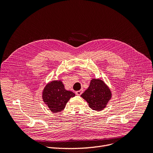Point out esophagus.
<instances>
[{
    "instance_id": "34e87169",
    "label": "esophagus",
    "mask_w": 153,
    "mask_h": 153,
    "mask_svg": "<svg viewBox=\"0 0 153 153\" xmlns=\"http://www.w3.org/2000/svg\"><path fill=\"white\" fill-rule=\"evenodd\" d=\"M82 93H83V90H79V91H76V95H78V96H80Z\"/></svg>"
}]
</instances>
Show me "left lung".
Wrapping results in <instances>:
<instances>
[{
    "label": "left lung",
    "instance_id": "left-lung-1",
    "mask_svg": "<svg viewBox=\"0 0 153 153\" xmlns=\"http://www.w3.org/2000/svg\"><path fill=\"white\" fill-rule=\"evenodd\" d=\"M81 97L88 103L92 110L99 111L105 108L111 98V93L103 81L93 79L88 88L82 94Z\"/></svg>",
    "mask_w": 153,
    "mask_h": 153
}]
</instances>
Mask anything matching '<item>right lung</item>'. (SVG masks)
<instances>
[{
  "instance_id": "add662e5",
  "label": "right lung",
  "mask_w": 153,
  "mask_h": 153,
  "mask_svg": "<svg viewBox=\"0 0 153 153\" xmlns=\"http://www.w3.org/2000/svg\"><path fill=\"white\" fill-rule=\"evenodd\" d=\"M75 94L65 89L61 81L54 80L46 85L42 93L43 102L53 113L62 111L71 97Z\"/></svg>"
}]
</instances>
